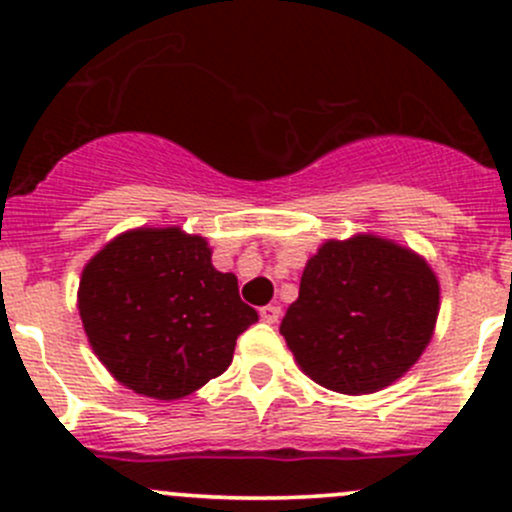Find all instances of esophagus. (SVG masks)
I'll use <instances>...</instances> for the list:
<instances>
[{"instance_id": "obj_1", "label": "esophagus", "mask_w": 512, "mask_h": 512, "mask_svg": "<svg viewBox=\"0 0 512 512\" xmlns=\"http://www.w3.org/2000/svg\"><path fill=\"white\" fill-rule=\"evenodd\" d=\"M260 319L267 324H275L280 319V307L277 304H265V307H260Z\"/></svg>"}]
</instances>
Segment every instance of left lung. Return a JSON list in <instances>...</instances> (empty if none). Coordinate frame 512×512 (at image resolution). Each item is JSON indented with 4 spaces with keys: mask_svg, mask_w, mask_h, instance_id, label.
Returning <instances> with one entry per match:
<instances>
[{
    "mask_svg": "<svg viewBox=\"0 0 512 512\" xmlns=\"http://www.w3.org/2000/svg\"><path fill=\"white\" fill-rule=\"evenodd\" d=\"M441 285L426 257L374 232L324 240L280 332L299 369L337 394H374L421 359Z\"/></svg>",
    "mask_w": 512,
    "mask_h": 512,
    "instance_id": "left-lung-1",
    "label": "left lung"
}]
</instances>
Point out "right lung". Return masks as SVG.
Listing matches in <instances>:
<instances>
[{
  "label": "right lung",
  "mask_w": 512,
  "mask_h": 512,
  "mask_svg": "<svg viewBox=\"0 0 512 512\" xmlns=\"http://www.w3.org/2000/svg\"><path fill=\"white\" fill-rule=\"evenodd\" d=\"M81 324L108 374L133 394L185 399L230 366L257 312L237 277L213 267L208 237L180 225L133 227L84 265Z\"/></svg>",
  "instance_id": "right-lung-1"
}]
</instances>
